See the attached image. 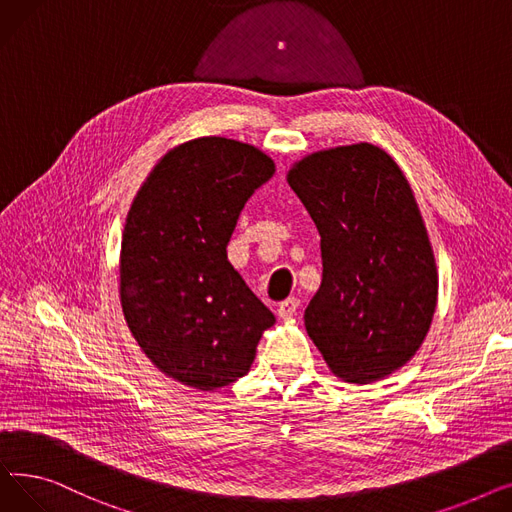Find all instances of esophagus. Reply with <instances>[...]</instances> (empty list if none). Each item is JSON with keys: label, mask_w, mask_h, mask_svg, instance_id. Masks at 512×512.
Returning <instances> with one entry per match:
<instances>
[{"label": "esophagus", "mask_w": 512, "mask_h": 512, "mask_svg": "<svg viewBox=\"0 0 512 512\" xmlns=\"http://www.w3.org/2000/svg\"><path fill=\"white\" fill-rule=\"evenodd\" d=\"M299 307H301V301H299L297 297H288L286 301H282V303L278 305V315H280L282 319H290L294 313L299 311Z\"/></svg>", "instance_id": "obj_1"}]
</instances>
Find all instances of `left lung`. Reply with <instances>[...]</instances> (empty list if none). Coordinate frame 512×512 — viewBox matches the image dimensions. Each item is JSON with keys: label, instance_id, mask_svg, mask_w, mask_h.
Instances as JSON below:
<instances>
[{"label": "left lung", "instance_id": "left-lung-1", "mask_svg": "<svg viewBox=\"0 0 512 512\" xmlns=\"http://www.w3.org/2000/svg\"><path fill=\"white\" fill-rule=\"evenodd\" d=\"M321 236L309 338L336 378L382 380L411 361L438 301L434 251L411 186L380 147L317 151L288 172Z\"/></svg>", "mask_w": 512, "mask_h": 512}]
</instances>
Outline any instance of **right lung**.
Instances as JSON below:
<instances>
[{
  "label": "right lung",
  "instance_id": "add662e5",
  "mask_svg": "<svg viewBox=\"0 0 512 512\" xmlns=\"http://www.w3.org/2000/svg\"><path fill=\"white\" fill-rule=\"evenodd\" d=\"M274 161L253 145L203 137L151 170L126 215L120 301L151 363L197 390L236 382L274 326L228 261L236 220Z\"/></svg>",
  "mask_w": 512,
  "mask_h": 512
}]
</instances>
